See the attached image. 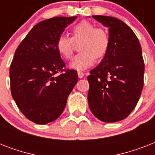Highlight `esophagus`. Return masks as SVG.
Here are the masks:
<instances>
[{
    "label": "esophagus",
    "mask_w": 155,
    "mask_h": 155,
    "mask_svg": "<svg viewBox=\"0 0 155 155\" xmlns=\"http://www.w3.org/2000/svg\"><path fill=\"white\" fill-rule=\"evenodd\" d=\"M84 76V74L83 72H81V71H78V77L80 78V79H81V78H83Z\"/></svg>",
    "instance_id": "1"
}]
</instances>
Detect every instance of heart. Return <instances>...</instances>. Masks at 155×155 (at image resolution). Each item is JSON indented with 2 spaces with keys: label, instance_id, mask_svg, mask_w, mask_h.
I'll return each instance as SVG.
<instances>
[{
  "label": "heart",
  "instance_id": "1",
  "mask_svg": "<svg viewBox=\"0 0 155 155\" xmlns=\"http://www.w3.org/2000/svg\"><path fill=\"white\" fill-rule=\"evenodd\" d=\"M71 38L59 35L56 39L57 51L63 58L70 59L73 54L75 43H80V53L71 62V69L84 71L93 65L96 58H103L109 47V36L104 29L96 27L88 21H81L71 30Z\"/></svg>",
  "mask_w": 155,
  "mask_h": 155
}]
</instances>
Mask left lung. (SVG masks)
Returning a JSON list of instances; mask_svg holds the SVG:
<instances>
[{"label":"left lung","instance_id":"1","mask_svg":"<svg viewBox=\"0 0 155 155\" xmlns=\"http://www.w3.org/2000/svg\"><path fill=\"white\" fill-rule=\"evenodd\" d=\"M92 18L108 28L109 47L99 65L87 76V100L93 115L104 122H117L137 105L144 84L142 47L131 28L108 16Z\"/></svg>","mask_w":155,"mask_h":155}]
</instances>
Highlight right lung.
<instances>
[{
	"mask_svg": "<svg viewBox=\"0 0 155 155\" xmlns=\"http://www.w3.org/2000/svg\"><path fill=\"white\" fill-rule=\"evenodd\" d=\"M77 17H54L38 23L16 50L9 69L11 94L18 108L33 122L55 120L78 81L77 71L64 69L57 38ZM58 72H62L56 76Z\"/></svg>",
	"mask_w": 155,
	"mask_h": 155,
	"instance_id": "add662e5",
	"label": "right lung"
}]
</instances>
